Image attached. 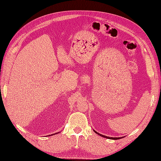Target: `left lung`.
I'll use <instances>...</instances> for the list:
<instances>
[{
  "label": "left lung",
  "mask_w": 161,
  "mask_h": 161,
  "mask_svg": "<svg viewBox=\"0 0 161 161\" xmlns=\"http://www.w3.org/2000/svg\"><path fill=\"white\" fill-rule=\"evenodd\" d=\"M94 131L97 134H98V135H99V136H102V137H103V138H108V139H113V140H118V139H120V138H122V137H121V138H111V137H108V136H103V135H102V134H99V133H98V132H97L96 131H95L94 130Z\"/></svg>",
  "instance_id": "obj_1"
}]
</instances>
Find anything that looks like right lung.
Wrapping results in <instances>:
<instances>
[{
    "label": "right lung",
    "instance_id": "obj_1",
    "mask_svg": "<svg viewBox=\"0 0 161 161\" xmlns=\"http://www.w3.org/2000/svg\"><path fill=\"white\" fill-rule=\"evenodd\" d=\"M56 134H57V133H56ZM52 135H53V134H52Z\"/></svg>",
    "mask_w": 161,
    "mask_h": 161
}]
</instances>
